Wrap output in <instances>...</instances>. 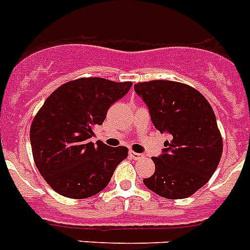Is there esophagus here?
I'll use <instances>...</instances> for the list:
<instances>
[{
    "instance_id": "esophagus-1",
    "label": "esophagus",
    "mask_w": 250,
    "mask_h": 250,
    "mask_svg": "<svg viewBox=\"0 0 250 250\" xmlns=\"http://www.w3.org/2000/svg\"><path fill=\"white\" fill-rule=\"evenodd\" d=\"M129 153H130V156H131L134 160H140L144 157L143 153H137V152H134V151H130Z\"/></svg>"
}]
</instances>
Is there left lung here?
Here are the masks:
<instances>
[{
	"label": "left lung",
	"instance_id": "obj_1",
	"mask_svg": "<svg viewBox=\"0 0 250 250\" xmlns=\"http://www.w3.org/2000/svg\"><path fill=\"white\" fill-rule=\"evenodd\" d=\"M159 131L170 134L162 155L152 157L155 173L145 178L159 196L181 200L209 181L221 161L223 141L214 111L198 90L171 80L135 84Z\"/></svg>",
	"mask_w": 250,
	"mask_h": 250
}]
</instances>
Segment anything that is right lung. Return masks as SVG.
<instances>
[{"instance_id":"obj_1","label":"right lung","mask_w":250,"mask_h":250,"mask_svg":"<svg viewBox=\"0 0 250 250\" xmlns=\"http://www.w3.org/2000/svg\"><path fill=\"white\" fill-rule=\"evenodd\" d=\"M131 82L79 78L57 88L45 99L31 125V146L37 168L57 193L88 198L107 186L127 147L91 143L109 107L125 95Z\"/></svg>"}]
</instances>
